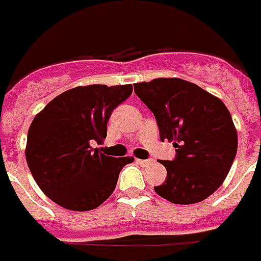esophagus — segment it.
I'll list each match as a JSON object with an SVG mask.
<instances>
[{
    "label": "esophagus",
    "instance_id": "34e87169",
    "mask_svg": "<svg viewBox=\"0 0 261 261\" xmlns=\"http://www.w3.org/2000/svg\"><path fill=\"white\" fill-rule=\"evenodd\" d=\"M138 162L142 166H148V165H151L154 161L152 160H138Z\"/></svg>",
    "mask_w": 261,
    "mask_h": 261
}]
</instances>
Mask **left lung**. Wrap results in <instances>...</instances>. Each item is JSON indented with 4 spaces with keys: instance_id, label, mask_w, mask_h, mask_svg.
Returning a JSON list of instances; mask_svg holds the SVG:
<instances>
[{
    "instance_id": "8db88e82",
    "label": "left lung",
    "mask_w": 261,
    "mask_h": 261,
    "mask_svg": "<svg viewBox=\"0 0 261 261\" xmlns=\"http://www.w3.org/2000/svg\"><path fill=\"white\" fill-rule=\"evenodd\" d=\"M133 88L155 117L161 140L168 139L176 148L175 160L160 162L168 176L155 193L179 205L206 199L223 184L238 148L226 105L180 78H155Z\"/></svg>"
}]
</instances>
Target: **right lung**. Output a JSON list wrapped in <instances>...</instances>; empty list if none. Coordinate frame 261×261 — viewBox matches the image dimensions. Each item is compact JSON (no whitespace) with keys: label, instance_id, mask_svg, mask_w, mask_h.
Segmentation results:
<instances>
[{"label":"right lung","instance_id":"1","mask_svg":"<svg viewBox=\"0 0 261 261\" xmlns=\"http://www.w3.org/2000/svg\"><path fill=\"white\" fill-rule=\"evenodd\" d=\"M132 91L130 84L77 86L35 115L27 133L26 160L49 199L68 211L86 212L113 194L119 172L133 156L106 155L91 142L106 139L113 110Z\"/></svg>","mask_w":261,"mask_h":261}]
</instances>
